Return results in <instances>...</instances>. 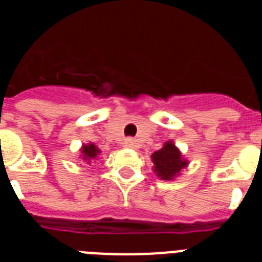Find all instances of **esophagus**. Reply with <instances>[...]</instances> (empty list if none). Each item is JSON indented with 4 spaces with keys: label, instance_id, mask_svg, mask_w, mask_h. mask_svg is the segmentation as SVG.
I'll return each mask as SVG.
<instances>
[{
    "label": "esophagus",
    "instance_id": "34e87169",
    "mask_svg": "<svg viewBox=\"0 0 262 262\" xmlns=\"http://www.w3.org/2000/svg\"><path fill=\"white\" fill-rule=\"evenodd\" d=\"M123 145L126 148H136L137 147V141L135 139H126L123 141Z\"/></svg>",
    "mask_w": 262,
    "mask_h": 262
}]
</instances>
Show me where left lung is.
<instances>
[{"instance_id":"obj_1","label":"left lung","mask_w":262,"mask_h":262,"mask_svg":"<svg viewBox=\"0 0 262 262\" xmlns=\"http://www.w3.org/2000/svg\"><path fill=\"white\" fill-rule=\"evenodd\" d=\"M151 158L154 162V171L164 181H171L178 177L182 168L187 167V160L183 159L182 154L172 141L164 143L159 151L152 154Z\"/></svg>"}]
</instances>
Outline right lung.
Here are the masks:
<instances>
[{
  "label": "right lung",
  "instance_id": "obj_1",
  "mask_svg": "<svg viewBox=\"0 0 262 262\" xmlns=\"http://www.w3.org/2000/svg\"><path fill=\"white\" fill-rule=\"evenodd\" d=\"M80 151H81V158H83V160H85L87 163H91V160L96 159L99 154H100V149H99L94 143L84 144Z\"/></svg>",
  "mask_w": 262,
  "mask_h": 262
}]
</instances>
